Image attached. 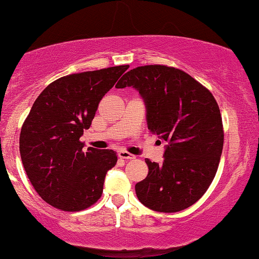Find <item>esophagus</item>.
Listing matches in <instances>:
<instances>
[{"label":"esophagus","instance_id":"1","mask_svg":"<svg viewBox=\"0 0 259 259\" xmlns=\"http://www.w3.org/2000/svg\"><path fill=\"white\" fill-rule=\"evenodd\" d=\"M118 156H119L120 159H125V160L135 159V155H133V154L125 152V150H119V152H118Z\"/></svg>","mask_w":259,"mask_h":259}]
</instances>
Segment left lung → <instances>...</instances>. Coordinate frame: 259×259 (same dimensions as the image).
<instances>
[{
	"label": "left lung",
	"instance_id": "left-lung-1",
	"mask_svg": "<svg viewBox=\"0 0 259 259\" xmlns=\"http://www.w3.org/2000/svg\"><path fill=\"white\" fill-rule=\"evenodd\" d=\"M116 87L139 91L148 129L167 143L162 163L146 159L148 176L135 185L137 198L160 212L189 208L207 191L220 162L224 127L215 98L185 71L166 65L137 67Z\"/></svg>",
	"mask_w": 259,
	"mask_h": 259
}]
</instances>
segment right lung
<instances>
[{
    "mask_svg": "<svg viewBox=\"0 0 259 259\" xmlns=\"http://www.w3.org/2000/svg\"><path fill=\"white\" fill-rule=\"evenodd\" d=\"M129 65L63 76L35 99L21 127L20 155L29 182L52 207L83 210L103 194L106 173L116 165L111 149H83L100 100Z\"/></svg>",
    "mask_w": 259,
    "mask_h": 259,
    "instance_id": "add662e5",
    "label": "right lung"
}]
</instances>
